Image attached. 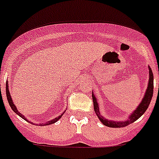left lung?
I'll return each mask as SVG.
<instances>
[{
	"instance_id": "1",
	"label": "left lung",
	"mask_w": 159,
	"mask_h": 159,
	"mask_svg": "<svg viewBox=\"0 0 159 159\" xmlns=\"http://www.w3.org/2000/svg\"><path fill=\"white\" fill-rule=\"evenodd\" d=\"M148 69H149V81H148V86L145 92V94H144V97L142 98V100L141 101L139 105L137 106V108L129 115V118L126 120H111L106 119L105 117L102 116L99 111L98 100L96 98L94 93H92V98H93V102H94V110L102 124L110 128L125 127V126H127V125H130L137 120H138L145 112V111L147 110L148 107L150 105L151 98L153 97V92H154V75H153V72H152V69H150V65H148Z\"/></svg>"
}]
</instances>
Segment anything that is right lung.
<instances>
[{"label": "right lung", "instance_id": "right-lung-1", "mask_svg": "<svg viewBox=\"0 0 159 159\" xmlns=\"http://www.w3.org/2000/svg\"><path fill=\"white\" fill-rule=\"evenodd\" d=\"M5 86H6V96H7V99H8V102H9V106H10V107H11V109L13 111H14V112L16 113V114L18 115V116H19L20 117H22L23 120H26L27 122H30V121H29L27 120V119L26 118V117L24 116L22 114V113H20L19 111H18V109H17V107H16L15 104L14 103V102H13V100H12V98H11V94H10V93H9V83H8V82H6V84H5ZM66 111V110H65ZM65 111H64V113H65ZM63 116V114L61 115V116H57V118L53 119V120H51L48 121V122L46 123H43V124H41V126H45V125H52V124H54V123H56L57 121H58L60 120V119L61 118V116ZM37 125H39L38 124H36Z\"/></svg>", "mask_w": 159, "mask_h": 159}]
</instances>
